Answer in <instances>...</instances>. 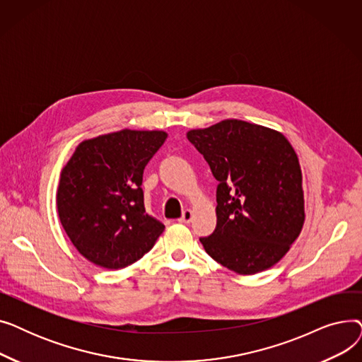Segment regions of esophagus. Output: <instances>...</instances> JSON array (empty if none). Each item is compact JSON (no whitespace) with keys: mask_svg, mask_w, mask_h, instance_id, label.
<instances>
[{"mask_svg":"<svg viewBox=\"0 0 362 362\" xmlns=\"http://www.w3.org/2000/svg\"><path fill=\"white\" fill-rule=\"evenodd\" d=\"M192 217H194V213L191 210H185L182 217L179 218L180 223H191L192 221Z\"/></svg>","mask_w":362,"mask_h":362,"instance_id":"obj_1","label":"esophagus"}]
</instances>
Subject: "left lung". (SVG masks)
I'll return each instance as SVG.
<instances>
[{
    "label": "left lung",
    "mask_w": 362,
    "mask_h": 362,
    "mask_svg": "<svg viewBox=\"0 0 362 362\" xmlns=\"http://www.w3.org/2000/svg\"><path fill=\"white\" fill-rule=\"evenodd\" d=\"M217 186V226L201 238L206 254L238 274L279 262L305 221L302 171L283 133L243 120H223L186 133Z\"/></svg>",
    "instance_id": "1"
}]
</instances>
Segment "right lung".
I'll return each instance as SVG.
<instances>
[{
  "label": "right lung",
  "instance_id": "add662e5",
  "mask_svg": "<svg viewBox=\"0 0 362 362\" xmlns=\"http://www.w3.org/2000/svg\"><path fill=\"white\" fill-rule=\"evenodd\" d=\"M167 138L163 130L107 133L81 142L62 170L57 210L74 248L103 269L142 258L164 224L145 211L144 168Z\"/></svg>",
  "mask_w": 362,
  "mask_h": 362
}]
</instances>
